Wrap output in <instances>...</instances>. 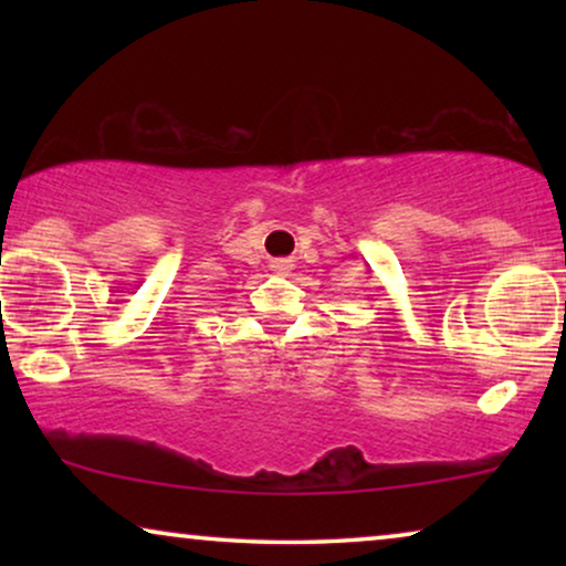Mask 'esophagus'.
<instances>
[{
	"label": "esophagus",
	"mask_w": 566,
	"mask_h": 566,
	"mask_svg": "<svg viewBox=\"0 0 566 566\" xmlns=\"http://www.w3.org/2000/svg\"><path fill=\"white\" fill-rule=\"evenodd\" d=\"M291 268H293V262H291L289 258H281V260H273V262H270V270H273V273H281V275L289 273Z\"/></svg>",
	"instance_id": "esophagus-1"
}]
</instances>
